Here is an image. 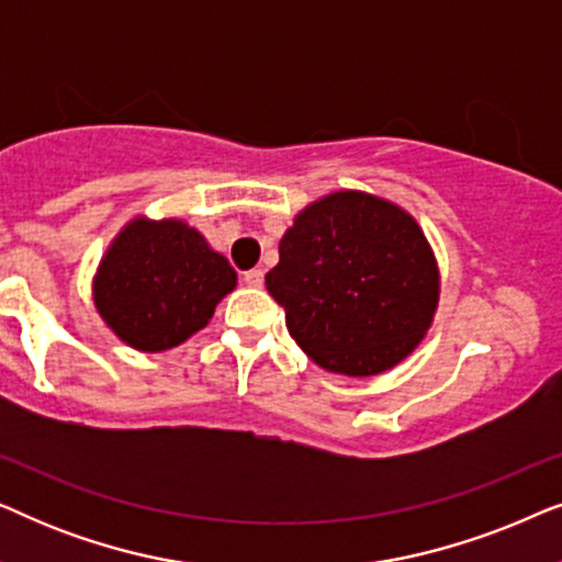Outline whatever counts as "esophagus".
I'll use <instances>...</instances> for the list:
<instances>
[{"mask_svg":"<svg viewBox=\"0 0 562 562\" xmlns=\"http://www.w3.org/2000/svg\"><path fill=\"white\" fill-rule=\"evenodd\" d=\"M243 281L252 289H260L263 286V271H260V268H250V271L243 273Z\"/></svg>","mask_w":562,"mask_h":562,"instance_id":"obj_1","label":"esophagus"}]
</instances>
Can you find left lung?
I'll use <instances>...</instances> for the list:
<instances>
[{
	"label": "left lung",
	"instance_id": "left-lung-1",
	"mask_svg": "<svg viewBox=\"0 0 562 562\" xmlns=\"http://www.w3.org/2000/svg\"><path fill=\"white\" fill-rule=\"evenodd\" d=\"M266 289L289 335L333 373L375 375L417 348L437 306V266L409 214L340 191L306 206Z\"/></svg>",
	"mask_w": 562,
	"mask_h": 562
}]
</instances>
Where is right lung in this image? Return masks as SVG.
I'll return each mask as SVG.
<instances>
[{
	"instance_id": "add662e5",
	"label": "right lung",
	"mask_w": 562,
	"mask_h": 562,
	"mask_svg": "<svg viewBox=\"0 0 562 562\" xmlns=\"http://www.w3.org/2000/svg\"><path fill=\"white\" fill-rule=\"evenodd\" d=\"M237 276L183 222L135 220L106 252L94 302L106 325L137 350L179 345L212 319Z\"/></svg>"
}]
</instances>
